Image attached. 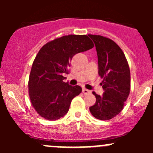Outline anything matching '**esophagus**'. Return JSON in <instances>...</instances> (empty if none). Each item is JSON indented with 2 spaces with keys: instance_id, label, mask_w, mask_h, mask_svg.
<instances>
[{
  "instance_id": "34e87169",
  "label": "esophagus",
  "mask_w": 153,
  "mask_h": 153,
  "mask_svg": "<svg viewBox=\"0 0 153 153\" xmlns=\"http://www.w3.org/2000/svg\"><path fill=\"white\" fill-rule=\"evenodd\" d=\"M82 93L85 95L89 94H91V91L88 90V89H86V88H82Z\"/></svg>"
}]
</instances>
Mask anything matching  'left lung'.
Segmentation results:
<instances>
[{
	"instance_id": "left-lung-1",
	"label": "left lung",
	"mask_w": 153,
	"mask_h": 153,
	"mask_svg": "<svg viewBox=\"0 0 153 153\" xmlns=\"http://www.w3.org/2000/svg\"><path fill=\"white\" fill-rule=\"evenodd\" d=\"M94 41L98 55L99 75L103 79L102 96L93 92L96 103L90 111L95 118L109 120L119 114L130 92V71L122 49L110 39L88 34Z\"/></svg>"
}]
</instances>
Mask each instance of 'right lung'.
I'll return each mask as SVG.
<instances>
[{"mask_svg":"<svg viewBox=\"0 0 153 153\" xmlns=\"http://www.w3.org/2000/svg\"><path fill=\"white\" fill-rule=\"evenodd\" d=\"M94 46L86 35L71 34L52 40L39 51L29 75V94L34 108L44 119L57 120L68 113L82 88L65 82L63 75L68 74L75 54Z\"/></svg>","mask_w":153,"mask_h":153,"instance_id":"1","label":"right lung"}]
</instances>
